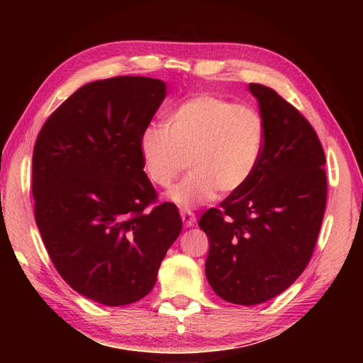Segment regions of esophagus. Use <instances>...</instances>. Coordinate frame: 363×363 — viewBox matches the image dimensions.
Segmentation results:
<instances>
[{"instance_id":"obj_1","label":"esophagus","mask_w":363,"mask_h":363,"mask_svg":"<svg viewBox=\"0 0 363 363\" xmlns=\"http://www.w3.org/2000/svg\"><path fill=\"white\" fill-rule=\"evenodd\" d=\"M181 218H182V221H184V225H186V228L194 226L195 221H196L195 213L191 212V211H187V209H182V211H181Z\"/></svg>"}]
</instances>
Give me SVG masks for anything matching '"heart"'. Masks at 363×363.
Wrapping results in <instances>:
<instances>
[{
  "label": "heart",
  "instance_id": "b5f03b06",
  "mask_svg": "<svg viewBox=\"0 0 363 363\" xmlns=\"http://www.w3.org/2000/svg\"><path fill=\"white\" fill-rule=\"evenodd\" d=\"M265 120L252 106L213 95L181 103L165 125H151L140 135L143 173L157 187H169L189 167L191 172L168 191L179 207L211 201L217 191L240 190L262 157Z\"/></svg>",
  "mask_w": 363,
  "mask_h": 363
}]
</instances>
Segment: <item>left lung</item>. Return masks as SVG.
<instances>
[{
    "mask_svg": "<svg viewBox=\"0 0 363 363\" xmlns=\"http://www.w3.org/2000/svg\"><path fill=\"white\" fill-rule=\"evenodd\" d=\"M265 120L256 172L199 218L209 238L206 276L228 303L279 295L309 264L326 209L325 151L312 125L273 89L251 82Z\"/></svg>",
    "mask_w": 363,
    "mask_h": 363,
    "instance_id": "8db88e82",
    "label": "left lung"
}]
</instances>
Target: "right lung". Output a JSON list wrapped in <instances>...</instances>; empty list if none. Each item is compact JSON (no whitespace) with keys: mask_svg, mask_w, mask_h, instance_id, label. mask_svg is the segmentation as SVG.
Returning <instances> with one entry per match:
<instances>
[{"mask_svg":"<svg viewBox=\"0 0 363 363\" xmlns=\"http://www.w3.org/2000/svg\"><path fill=\"white\" fill-rule=\"evenodd\" d=\"M164 81L143 76L89 82L37 135L33 196L37 228L62 279L104 306L152 290L181 234L173 203L157 201L143 173L140 135L164 101Z\"/></svg>","mask_w":363,"mask_h":363,"instance_id":"add662e5","label":"right lung"}]
</instances>
